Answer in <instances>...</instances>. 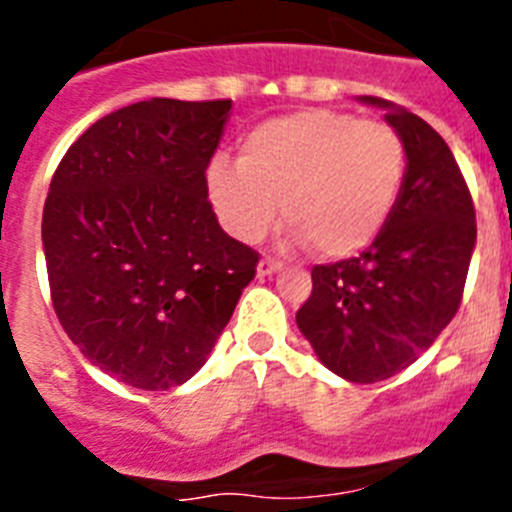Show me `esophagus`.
<instances>
[{"label": "esophagus", "mask_w": 512, "mask_h": 512, "mask_svg": "<svg viewBox=\"0 0 512 512\" xmlns=\"http://www.w3.org/2000/svg\"><path fill=\"white\" fill-rule=\"evenodd\" d=\"M277 271H282V264L274 259H261L259 264H256V274H259V277H271V274H277Z\"/></svg>", "instance_id": "obj_1"}]
</instances>
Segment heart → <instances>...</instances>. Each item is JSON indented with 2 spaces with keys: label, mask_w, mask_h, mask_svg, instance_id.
I'll return each instance as SVG.
<instances>
[{
  "label": "heart",
  "mask_w": 512,
  "mask_h": 512,
  "mask_svg": "<svg viewBox=\"0 0 512 512\" xmlns=\"http://www.w3.org/2000/svg\"><path fill=\"white\" fill-rule=\"evenodd\" d=\"M405 143L387 122L351 112H289L243 138L238 164L207 166V200L233 238L253 243L279 220L325 259H346L377 241L405 184Z\"/></svg>",
  "instance_id": "1"
}]
</instances>
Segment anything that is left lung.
<instances>
[{"instance_id":"8db88e82","label":"left lung","mask_w":512,"mask_h":512,"mask_svg":"<svg viewBox=\"0 0 512 512\" xmlns=\"http://www.w3.org/2000/svg\"><path fill=\"white\" fill-rule=\"evenodd\" d=\"M405 143V184L390 223L356 259L312 269L297 328L330 372L372 384L408 369L459 310L477 223L467 182L446 140L425 120L379 97Z\"/></svg>"}]
</instances>
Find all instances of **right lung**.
I'll list each match as a JSON object with an SVG mask.
<instances>
[{
	"mask_svg": "<svg viewBox=\"0 0 512 512\" xmlns=\"http://www.w3.org/2000/svg\"><path fill=\"white\" fill-rule=\"evenodd\" d=\"M233 102L153 97L104 115L61 158L43 210L56 315L81 354L138 390L200 372L259 256L207 202Z\"/></svg>",
	"mask_w": 512,
	"mask_h": 512,
	"instance_id": "right-lung-1",
	"label": "right lung"
}]
</instances>
